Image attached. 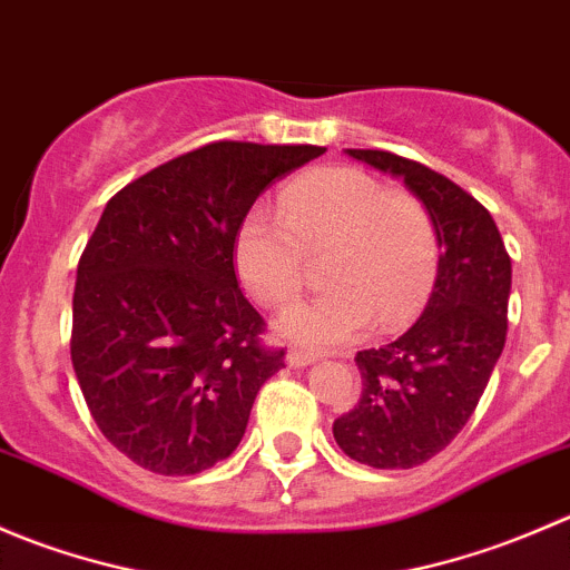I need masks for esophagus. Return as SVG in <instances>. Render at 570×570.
<instances>
[{"label":"esophagus","instance_id":"34e87169","mask_svg":"<svg viewBox=\"0 0 570 570\" xmlns=\"http://www.w3.org/2000/svg\"><path fill=\"white\" fill-rule=\"evenodd\" d=\"M314 361H320V355L308 353V350H289V353H286V364H289L292 370H303V366L314 364Z\"/></svg>","mask_w":570,"mask_h":570}]
</instances>
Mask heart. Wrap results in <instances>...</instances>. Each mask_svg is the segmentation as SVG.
Here are the masks:
<instances>
[{"instance_id":"1","label":"heart","mask_w":570,"mask_h":570,"mask_svg":"<svg viewBox=\"0 0 570 570\" xmlns=\"http://www.w3.org/2000/svg\"><path fill=\"white\" fill-rule=\"evenodd\" d=\"M325 292L275 322L286 342L338 347L375 327L396 331L419 312L439 269L428 206L355 168H320L286 184L278 212L256 206L234 237V267L262 306L301 292L306 253L325 250Z\"/></svg>"}]
</instances>
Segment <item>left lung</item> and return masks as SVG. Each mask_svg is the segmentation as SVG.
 I'll list each match as a JSON object with an SVG mask.
<instances>
[{"instance_id":"left-lung-1","label":"left lung","mask_w":570,"mask_h":570,"mask_svg":"<svg viewBox=\"0 0 570 570\" xmlns=\"http://www.w3.org/2000/svg\"><path fill=\"white\" fill-rule=\"evenodd\" d=\"M428 206L439 269L422 317L383 347L361 350V400L333 422L338 450L372 469H413L465 428L508 336L513 269L491 212L446 176L392 151L347 148Z\"/></svg>"}]
</instances>
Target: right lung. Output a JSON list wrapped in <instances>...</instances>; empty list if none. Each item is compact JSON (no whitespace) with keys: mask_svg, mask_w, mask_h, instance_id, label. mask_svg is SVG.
<instances>
[{"mask_svg":"<svg viewBox=\"0 0 570 570\" xmlns=\"http://www.w3.org/2000/svg\"><path fill=\"white\" fill-rule=\"evenodd\" d=\"M320 146L220 140L109 198L77 267L71 361L105 439L165 476L198 474L243 441L284 350L234 273V237L258 195Z\"/></svg>","mask_w":570,"mask_h":570,"instance_id":"obj_1","label":"right lung"}]
</instances>
